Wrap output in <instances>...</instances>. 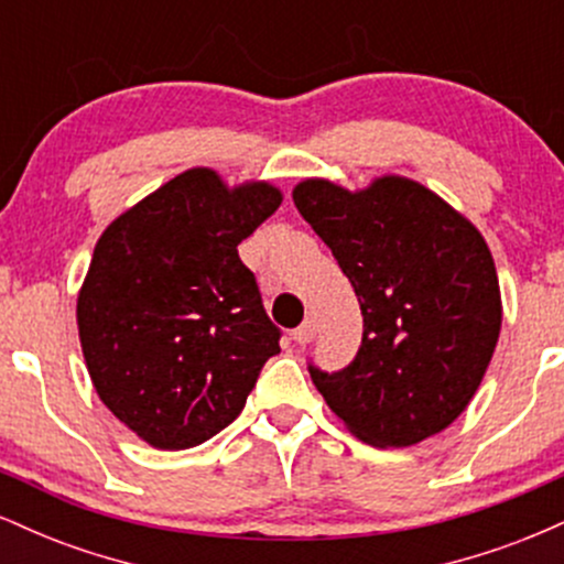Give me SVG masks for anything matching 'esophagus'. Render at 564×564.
<instances>
[{
  "instance_id": "esophagus-1",
  "label": "esophagus",
  "mask_w": 564,
  "mask_h": 564,
  "mask_svg": "<svg viewBox=\"0 0 564 564\" xmlns=\"http://www.w3.org/2000/svg\"><path fill=\"white\" fill-rule=\"evenodd\" d=\"M313 336H315V321L307 318L300 328H294L291 339H294L296 345H307V341H313Z\"/></svg>"
}]
</instances>
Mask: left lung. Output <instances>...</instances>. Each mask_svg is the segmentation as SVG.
<instances>
[{"label":"left lung","mask_w":564,"mask_h":564,"mask_svg":"<svg viewBox=\"0 0 564 564\" xmlns=\"http://www.w3.org/2000/svg\"><path fill=\"white\" fill-rule=\"evenodd\" d=\"M300 215L349 278L364 341L341 371L310 377L355 437L405 448L462 416L501 332V291L480 230L400 174L364 191L302 180Z\"/></svg>","instance_id":"8db88e82"}]
</instances>
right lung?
<instances>
[{
  "label": "right lung",
  "mask_w": 564,
  "mask_h": 564,
  "mask_svg": "<svg viewBox=\"0 0 564 564\" xmlns=\"http://www.w3.org/2000/svg\"><path fill=\"white\" fill-rule=\"evenodd\" d=\"M281 200L275 185L228 187L196 166L102 230L76 300L84 364L108 411L153 448L223 432L281 352L238 257Z\"/></svg>",
  "instance_id": "obj_1"
}]
</instances>
